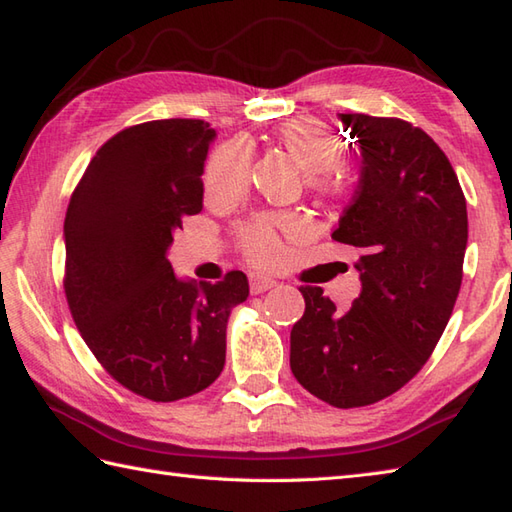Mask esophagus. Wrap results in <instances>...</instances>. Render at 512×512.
<instances>
[{
  "label": "esophagus",
  "mask_w": 512,
  "mask_h": 512,
  "mask_svg": "<svg viewBox=\"0 0 512 512\" xmlns=\"http://www.w3.org/2000/svg\"><path fill=\"white\" fill-rule=\"evenodd\" d=\"M248 284H250V292H253V295H262V292L275 288L277 281L273 277L253 273V275H250V279H248Z\"/></svg>",
  "instance_id": "34e87169"
}]
</instances>
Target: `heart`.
<instances>
[{
  "label": "heart",
  "mask_w": 512,
  "mask_h": 512,
  "mask_svg": "<svg viewBox=\"0 0 512 512\" xmlns=\"http://www.w3.org/2000/svg\"><path fill=\"white\" fill-rule=\"evenodd\" d=\"M277 143L308 171V184L323 198H334L343 191V180L334 167L343 158V145L330 132L308 121L292 118L277 127ZM253 154L244 140H228L215 147L206 160L204 195L209 202L224 204L242 195L250 182ZM303 233V222L290 213H257L235 226L237 246L248 262L273 266L284 253V239Z\"/></svg>",
  "instance_id": "1"
}]
</instances>
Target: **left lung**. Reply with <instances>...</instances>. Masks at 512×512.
<instances>
[{
  "mask_svg": "<svg viewBox=\"0 0 512 512\" xmlns=\"http://www.w3.org/2000/svg\"><path fill=\"white\" fill-rule=\"evenodd\" d=\"M363 169L332 239L358 248L363 290L339 312L301 286L290 369L332 407L374 405L407 385L436 350L462 286L469 220L458 176L429 134L402 118L341 114Z\"/></svg>",
  "mask_w": 512,
  "mask_h": 512,
  "instance_id": "1",
  "label": "left lung"
}]
</instances>
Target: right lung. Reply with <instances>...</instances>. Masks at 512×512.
Returning <instances> with one entry per match:
<instances>
[{
    "instance_id": "1",
    "label": "right lung",
    "mask_w": 512,
    "mask_h": 512,
    "mask_svg": "<svg viewBox=\"0 0 512 512\" xmlns=\"http://www.w3.org/2000/svg\"><path fill=\"white\" fill-rule=\"evenodd\" d=\"M215 132L195 118L149 121L96 151L65 213V299L96 361L134 394L173 402L220 376L231 308L248 297L242 270L182 281L167 248L202 211Z\"/></svg>"
}]
</instances>
